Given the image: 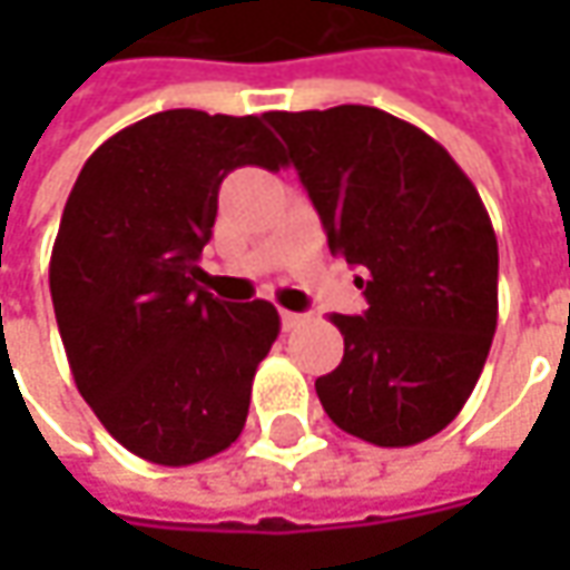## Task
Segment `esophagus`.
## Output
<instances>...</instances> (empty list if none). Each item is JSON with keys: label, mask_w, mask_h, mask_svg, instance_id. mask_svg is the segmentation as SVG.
I'll use <instances>...</instances> for the list:
<instances>
[{"label": "esophagus", "mask_w": 570, "mask_h": 570, "mask_svg": "<svg viewBox=\"0 0 570 570\" xmlns=\"http://www.w3.org/2000/svg\"><path fill=\"white\" fill-rule=\"evenodd\" d=\"M301 323H304L301 314H295V311H282V326H285V330H295Z\"/></svg>", "instance_id": "esophagus-1"}]
</instances>
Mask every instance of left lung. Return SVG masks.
<instances>
[{"mask_svg": "<svg viewBox=\"0 0 570 570\" xmlns=\"http://www.w3.org/2000/svg\"><path fill=\"white\" fill-rule=\"evenodd\" d=\"M330 250L358 266L367 311L317 377L326 415L377 448H412L460 415L498 326V240L479 189L419 126L377 107L269 110Z\"/></svg>", "mask_w": 570, "mask_h": 570, "instance_id": "8db88e82", "label": "left lung"}]
</instances>
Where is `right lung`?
Wrapping results in <instances>:
<instances>
[{"instance_id": "right-lung-1", "label": "right lung", "mask_w": 570, "mask_h": 570, "mask_svg": "<svg viewBox=\"0 0 570 570\" xmlns=\"http://www.w3.org/2000/svg\"><path fill=\"white\" fill-rule=\"evenodd\" d=\"M285 165L259 117L165 110L110 136L66 199L50 295L78 393L122 448L158 466L228 450L278 336L269 301L196 285L222 180Z\"/></svg>"}]
</instances>
